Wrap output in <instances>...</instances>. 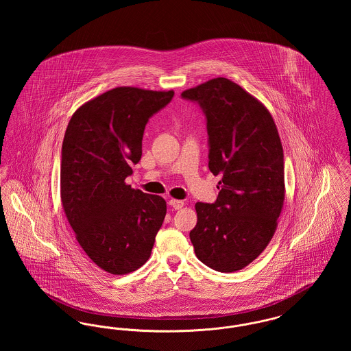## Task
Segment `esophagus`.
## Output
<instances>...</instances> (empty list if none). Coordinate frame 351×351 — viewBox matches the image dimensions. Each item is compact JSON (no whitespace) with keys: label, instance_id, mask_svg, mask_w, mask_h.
I'll list each match as a JSON object with an SVG mask.
<instances>
[{"label":"esophagus","instance_id":"esophagus-1","mask_svg":"<svg viewBox=\"0 0 351 351\" xmlns=\"http://www.w3.org/2000/svg\"><path fill=\"white\" fill-rule=\"evenodd\" d=\"M168 204L172 206V209L178 210V209H182L184 206V202L182 200H175V199H171L168 201Z\"/></svg>","mask_w":351,"mask_h":351}]
</instances>
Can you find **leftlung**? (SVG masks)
<instances>
[{"mask_svg": "<svg viewBox=\"0 0 351 351\" xmlns=\"http://www.w3.org/2000/svg\"><path fill=\"white\" fill-rule=\"evenodd\" d=\"M206 116L209 169L217 176V200L196 202L189 238L204 265L234 272L267 247L283 209V146L267 108L242 86L216 77L186 89Z\"/></svg>", "mask_w": 351, "mask_h": 351, "instance_id": "left-lung-1", "label": "left lung"}]
</instances>
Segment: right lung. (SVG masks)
<instances>
[{
	"label": "right lung",
	"instance_id": "1",
	"mask_svg": "<svg viewBox=\"0 0 351 351\" xmlns=\"http://www.w3.org/2000/svg\"><path fill=\"white\" fill-rule=\"evenodd\" d=\"M173 90L117 86L83 104L62 146L60 199L85 254L104 271L126 275L150 258L166 200L133 189L125 179L142 156L149 118Z\"/></svg>",
	"mask_w": 351,
	"mask_h": 351
}]
</instances>
